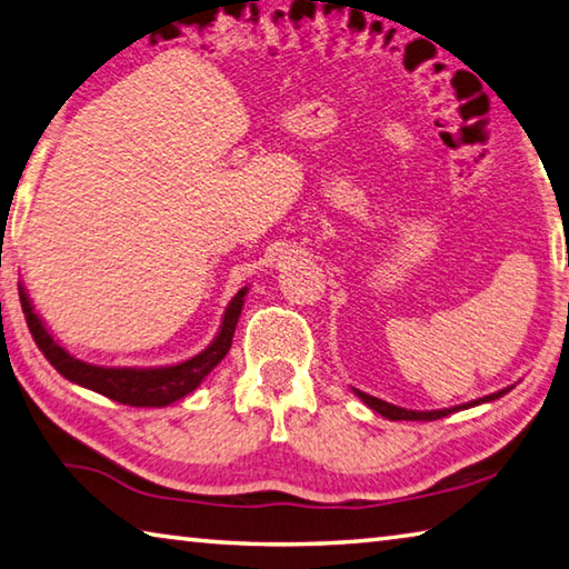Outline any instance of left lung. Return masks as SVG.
<instances>
[{"label":"left lung","mask_w":569,"mask_h":569,"mask_svg":"<svg viewBox=\"0 0 569 569\" xmlns=\"http://www.w3.org/2000/svg\"><path fill=\"white\" fill-rule=\"evenodd\" d=\"M356 393H359V399L366 403V407L379 411L381 417H387L391 421H435V419H441V417H449V413H455L459 409H469V407H477V403H485V401H495L502 397V393H507L509 389H502L497 393H489V397L485 399H477L471 403H461V407H451V409H439V411H411V409H401V407H393V403L389 401H381L377 397H369V393H363L359 389H353Z\"/></svg>","instance_id":"left-lung-1"}]
</instances>
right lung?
Returning a JSON list of instances; mask_svg holds the SVG:
<instances>
[{"label": "right lung", "mask_w": 569, "mask_h": 569, "mask_svg": "<svg viewBox=\"0 0 569 569\" xmlns=\"http://www.w3.org/2000/svg\"><path fill=\"white\" fill-rule=\"evenodd\" d=\"M248 288H240L233 296V301L228 303L223 323L220 331L208 346L206 351H200L192 359L176 363V366H160V369H114V366H94L82 359H74L72 353H67L60 343H57L50 331L44 329L40 316L34 313L30 298L19 288V301H22V311L27 326L34 343L40 346L44 359L50 361L64 379L80 383L84 389H92L102 393L118 403H128V407H168V403L188 397L190 391L200 387L210 371L223 361L230 343H233L238 316L243 311V298Z\"/></svg>", "instance_id": "right-lung-1"}]
</instances>
